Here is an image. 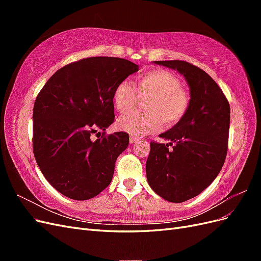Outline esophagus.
Wrapping results in <instances>:
<instances>
[{
  "label": "esophagus",
  "instance_id": "esophagus-1",
  "mask_svg": "<svg viewBox=\"0 0 261 261\" xmlns=\"http://www.w3.org/2000/svg\"><path fill=\"white\" fill-rule=\"evenodd\" d=\"M129 140H130L132 144H136L137 141H139V138H138V137H135V136H130V137H129Z\"/></svg>",
  "mask_w": 261,
  "mask_h": 261
}]
</instances>
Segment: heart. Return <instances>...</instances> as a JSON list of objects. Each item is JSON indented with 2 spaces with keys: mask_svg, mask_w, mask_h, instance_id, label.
<instances>
[{
  "mask_svg": "<svg viewBox=\"0 0 261 261\" xmlns=\"http://www.w3.org/2000/svg\"><path fill=\"white\" fill-rule=\"evenodd\" d=\"M113 103L118 112L133 111L146 100L147 112L128 113L120 118L118 128L134 136H145L165 126L171 127L185 117L191 98L178 78L168 70L153 69L136 77L133 85L122 82L113 90Z\"/></svg>",
  "mask_w": 261,
  "mask_h": 261,
  "instance_id": "obj_1",
  "label": "heart"
}]
</instances>
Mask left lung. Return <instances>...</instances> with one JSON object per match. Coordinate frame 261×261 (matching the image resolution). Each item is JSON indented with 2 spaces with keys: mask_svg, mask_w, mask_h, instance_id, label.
<instances>
[{
  "mask_svg": "<svg viewBox=\"0 0 261 261\" xmlns=\"http://www.w3.org/2000/svg\"><path fill=\"white\" fill-rule=\"evenodd\" d=\"M154 63L176 69L185 77L191 90V106L183 120L160 135L171 140L170 144L150 143L147 179L163 199L183 202L204 191L223 167L230 105L218 84L201 68L178 60Z\"/></svg>",
  "mask_w": 261,
  "mask_h": 261,
  "instance_id": "obj_1",
  "label": "left lung"
}]
</instances>
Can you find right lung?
I'll list each match as a JSON object with an SVG mask.
<instances>
[{"label": "right lung", "instance_id": "add662e5", "mask_svg": "<svg viewBox=\"0 0 261 261\" xmlns=\"http://www.w3.org/2000/svg\"><path fill=\"white\" fill-rule=\"evenodd\" d=\"M137 70L125 59L86 58L57 70L38 93L35 159L46 180L68 198H93L111 183L117 156L129 143L125 132L106 135L115 118L113 90ZM93 133L101 138L92 141Z\"/></svg>", "mask_w": 261, "mask_h": 261}]
</instances>
